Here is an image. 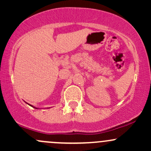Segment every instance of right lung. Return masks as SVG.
<instances>
[{"label": "right lung", "instance_id": "obj_1", "mask_svg": "<svg viewBox=\"0 0 151 151\" xmlns=\"http://www.w3.org/2000/svg\"><path fill=\"white\" fill-rule=\"evenodd\" d=\"M25 103H26V104H27V102H25ZM28 104V105H30V106H32V107H33V108H35V109H38V108H37V107H35V106H32V105H30V104Z\"/></svg>", "mask_w": 151, "mask_h": 151}]
</instances>
